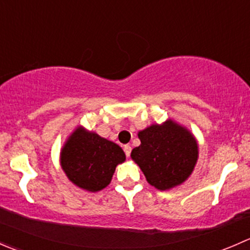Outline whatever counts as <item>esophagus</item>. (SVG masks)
Segmentation results:
<instances>
[{"mask_svg": "<svg viewBox=\"0 0 250 250\" xmlns=\"http://www.w3.org/2000/svg\"><path fill=\"white\" fill-rule=\"evenodd\" d=\"M123 150H125V156H127V157H129L130 152H132V147H130L129 145H125V146H123Z\"/></svg>", "mask_w": 250, "mask_h": 250, "instance_id": "34e87169", "label": "esophagus"}]
</instances>
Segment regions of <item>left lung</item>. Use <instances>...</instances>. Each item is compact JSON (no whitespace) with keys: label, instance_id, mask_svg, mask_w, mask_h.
I'll return each mask as SVG.
<instances>
[{"label":"left lung","instance_id":"obj_1","mask_svg":"<svg viewBox=\"0 0 250 250\" xmlns=\"http://www.w3.org/2000/svg\"><path fill=\"white\" fill-rule=\"evenodd\" d=\"M138 137L141 144L130 156L150 185L169 190L191 175L198 158V145L185 127L168 120L141 130Z\"/></svg>","mask_w":250,"mask_h":250}]
</instances>
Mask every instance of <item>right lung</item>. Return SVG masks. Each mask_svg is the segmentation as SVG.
Wrapping results in <instances>:
<instances>
[{"label":"right lung","instance_id":"right-lung-1","mask_svg":"<svg viewBox=\"0 0 250 250\" xmlns=\"http://www.w3.org/2000/svg\"><path fill=\"white\" fill-rule=\"evenodd\" d=\"M125 155L117 144L83 127L76 128L60 152V163L70 181L83 190L100 191L112 179Z\"/></svg>","mask_w":250,"mask_h":250}]
</instances>
